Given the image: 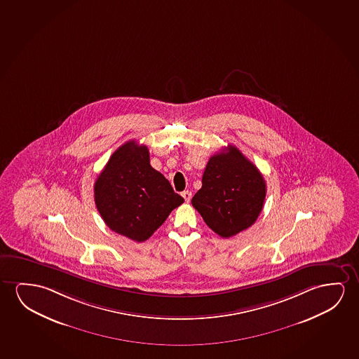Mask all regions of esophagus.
<instances>
[{
    "label": "esophagus",
    "mask_w": 359,
    "mask_h": 359,
    "mask_svg": "<svg viewBox=\"0 0 359 359\" xmlns=\"http://www.w3.org/2000/svg\"><path fill=\"white\" fill-rule=\"evenodd\" d=\"M182 198H184V200L187 201V203H189L190 200H191V193L189 191V190H187V191H184V193L182 194Z\"/></svg>",
    "instance_id": "34e87169"
}]
</instances>
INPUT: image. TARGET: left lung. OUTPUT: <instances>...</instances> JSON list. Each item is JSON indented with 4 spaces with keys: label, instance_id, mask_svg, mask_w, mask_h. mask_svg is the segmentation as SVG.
Returning a JSON list of instances; mask_svg holds the SVG:
<instances>
[{
    "label": "left lung",
    "instance_id": "1",
    "mask_svg": "<svg viewBox=\"0 0 359 359\" xmlns=\"http://www.w3.org/2000/svg\"><path fill=\"white\" fill-rule=\"evenodd\" d=\"M265 194L264 177L257 166L229 146L210 158L203 187L191 203L213 232L229 238L255 224Z\"/></svg>",
    "mask_w": 359,
    "mask_h": 359
}]
</instances>
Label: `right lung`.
Wrapping results in <instances>:
<instances>
[{
	"label": "right lung",
	"instance_id": "right-lung-1",
	"mask_svg": "<svg viewBox=\"0 0 359 359\" xmlns=\"http://www.w3.org/2000/svg\"><path fill=\"white\" fill-rule=\"evenodd\" d=\"M95 203L116 233L144 242L184 203L149 163V151L128 140L109 158L94 185Z\"/></svg>",
	"mask_w": 359,
	"mask_h": 359
}]
</instances>
